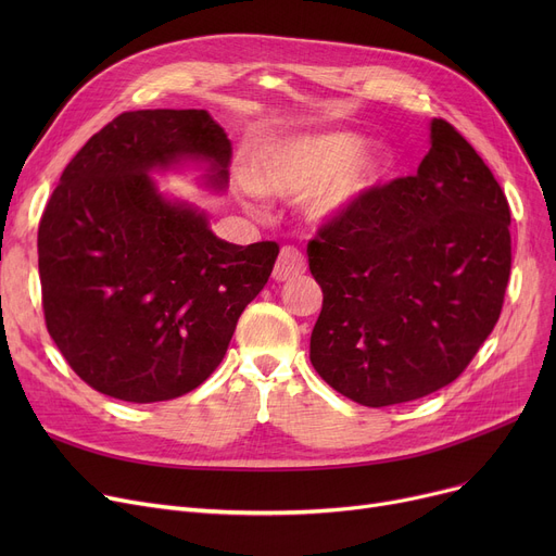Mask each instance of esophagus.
Here are the masks:
<instances>
[{
    "instance_id": "esophagus-1",
    "label": "esophagus",
    "mask_w": 556,
    "mask_h": 556,
    "mask_svg": "<svg viewBox=\"0 0 556 556\" xmlns=\"http://www.w3.org/2000/svg\"><path fill=\"white\" fill-rule=\"evenodd\" d=\"M304 273H306V261H304L302 252H298L295 248H283L277 256L273 279L275 281H290V279H295Z\"/></svg>"
}]
</instances>
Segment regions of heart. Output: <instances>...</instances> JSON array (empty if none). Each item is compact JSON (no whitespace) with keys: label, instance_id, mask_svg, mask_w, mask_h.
<instances>
[{"label":"heart","instance_id":"1","mask_svg":"<svg viewBox=\"0 0 556 556\" xmlns=\"http://www.w3.org/2000/svg\"><path fill=\"white\" fill-rule=\"evenodd\" d=\"M367 143L354 132L283 137L252 157L248 182L261 195H304V214L317 223H331L388 180L392 162L386 153L363 159Z\"/></svg>","mask_w":556,"mask_h":556}]
</instances>
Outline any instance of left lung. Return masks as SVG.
Returning <instances> with one entry per match:
<instances>
[{"label":"left lung","mask_w":556,"mask_h":556,"mask_svg":"<svg viewBox=\"0 0 556 556\" xmlns=\"http://www.w3.org/2000/svg\"><path fill=\"white\" fill-rule=\"evenodd\" d=\"M509 220L473 146L432 119L417 175L374 189L308 243L325 295L311 336L315 371L367 407L453 383L501 317Z\"/></svg>","instance_id":"obj_1"}]
</instances>
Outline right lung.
I'll use <instances>...</instances> for the list:
<instances>
[{"instance_id": "1", "label": "right lung", "mask_w": 556, "mask_h": 556, "mask_svg": "<svg viewBox=\"0 0 556 556\" xmlns=\"http://www.w3.org/2000/svg\"><path fill=\"white\" fill-rule=\"evenodd\" d=\"M231 143L204 110L124 112L67 164L38 229L49 336L101 394L155 403L220 365L277 243L218 239L198 204L153 175L200 170L223 193Z\"/></svg>"}]
</instances>
